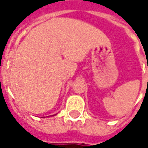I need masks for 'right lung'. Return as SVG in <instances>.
<instances>
[{"instance_id":"right-lung-1","label":"right lung","mask_w":148,"mask_h":148,"mask_svg":"<svg viewBox=\"0 0 148 148\" xmlns=\"http://www.w3.org/2000/svg\"><path fill=\"white\" fill-rule=\"evenodd\" d=\"M54 115H55V114H54Z\"/></svg>"}]
</instances>
